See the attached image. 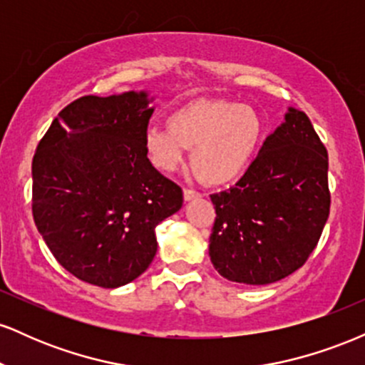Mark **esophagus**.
Returning a JSON list of instances; mask_svg holds the SVG:
<instances>
[{"label":"esophagus","mask_w":365,"mask_h":365,"mask_svg":"<svg viewBox=\"0 0 365 365\" xmlns=\"http://www.w3.org/2000/svg\"><path fill=\"white\" fill-rule=\"evenodd\" d=\"M197 197H200V194L199 192L192 190V188H185V190H183V199L185 200H194Z\"/></svg>","instance_id":"obj_1"}]
</instances>
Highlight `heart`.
<instances>
[{"instance_id": "obj_1", "label": "heart", "mask_w": 365, "mask_h": 365, "mask_svg": "<svg viewBox=\"0 0 365 365\" xmlns=\"http://www.w3.org/2000/svg\"><path fill=\"white\" fill-rule=\"evenodd\" d=\"M264 137V121L252 106L228 99H194L168 116L166 127L145 130L142 145L154 168L171 173L192 149V166L209 185L244 177Z\"/></svg>"}]
</instances>
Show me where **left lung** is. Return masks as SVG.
Instances as JSON below:
<instances>
[{
    "instance_id": "1",
    "label": "left lung",
    "mask_w": 365,
    "mask_h": 365,
    "mask_svg": "<svg viewBox=\"0 0 365 365\" xmlns=\"http://www.w3.org/2000/svg\"><path fill=\"white\" fill-rule=\"evenodd\" d=\"M211 200L209 257L223 278L261 287L304 266L331 202L328 153L309 116L288 108L244 177Z\"/></svg>"
}]
</instances>
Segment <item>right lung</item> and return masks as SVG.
I'll use <instances>...</instances> for the list:
<instances>
[{
	"label": "right lung",
	"mask_w": 365,
	"mask_h": 365,
	"mask_svg": "<svg viewBox=\"0 0 365 365\" xmlns=\"http://www.w3.org/2000/svg\"><path fill=\"white\" fill-rule=\"evenodd\" d=\"M148 91L83 96L58 113L32 161V215L68 273L118 288L144 273L156 226L180 211L182 188L145 156Z\"/></svg>",
	"instance_id": "add662e5"
}]
</instances>
